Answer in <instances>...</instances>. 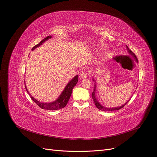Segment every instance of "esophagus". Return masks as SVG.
<instances>
[{
	"mask_svg": "<svg viewBox=\"0 0 157 157\" xmlns=\"http://www.w3.org/2000/svg\"><path fill=\"white\" fill-rule=\"evenodd\" d=\"M86 78H87V74L85 71L81 72V74H79V78L81 79H86Z\"/></svg>",
	"mask_w": 157,
	"mask_h": 157,
	"instance_id": "obj_1",
	"label": "esophagus"
}]
</instances>
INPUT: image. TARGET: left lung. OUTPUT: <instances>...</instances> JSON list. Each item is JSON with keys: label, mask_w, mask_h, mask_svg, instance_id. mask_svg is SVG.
<instances>
[{"label": "left lung", "mask_w": 157, "mask_h": 157, "mask_svg": "<svg viewBox=\"0 0 157 157\" xmlns=\"http://www.w3.org/2000/svg\"><path fill=\"white\" fill-rule=\"evenodd\" d=\"M126 48H127V52H128V53L130 54V55L133 58V59L135 60V61L137 63L138 62V60H137V57H136V55L132 52L130 49L128 48V47L127 46H126ZM93 81L95 82V87H94V92H92V98H93V101H94V103H95V105H96V107L97 108L99 109V110H101V111H117V110H119V109H121L122 108H123V107H124L125 105V104H127V103H128V101L130 100V98H131V97L129 98V99L124 104H123L122 105H121V106H118V107H114V108H113V107H112V108H106V107H104V106H103L102 105H101L99 102H98V100H97V97H96V81H95V79L94 78H93Z\"/></svg>", "instance_id": "1"}]
</instances>
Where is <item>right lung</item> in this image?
<instances>
[{
	"mask_svg": "<svg viewBox=\"0 0 157 157\" xmlns=\"http://www.w3.org/2000/svg\"><path fill=\"white\" fill-rule=\"evenodd\" d=\"M52 37V36H49L46 37V38H44V39L41 40L39 44L33 47L32 50V51L34 50L36 48H37V47H39L40 45H42L43 43H44L45 41H46L49 39H51ZM78 81V75H76L69 82V83L67 84V85L65 86L61 94L59 95V97L57 98V99H56L55 101L52 102H41L38 101L29 94L28 90L27 89L26 85H25V86L27 92H28V94H29L32 100L35 103H36L37 105H39V107H40V108H42L43 109H46V110H58V109L63 108L64 107L67 105L69 98L71 97V95L72 92V89L76 85Z\"/></svg>",
	"mask_w": 157,
	"mask_h": 157,
	"instance_id": "add662e5",
	"label": "right lung"
}]
</instances>
